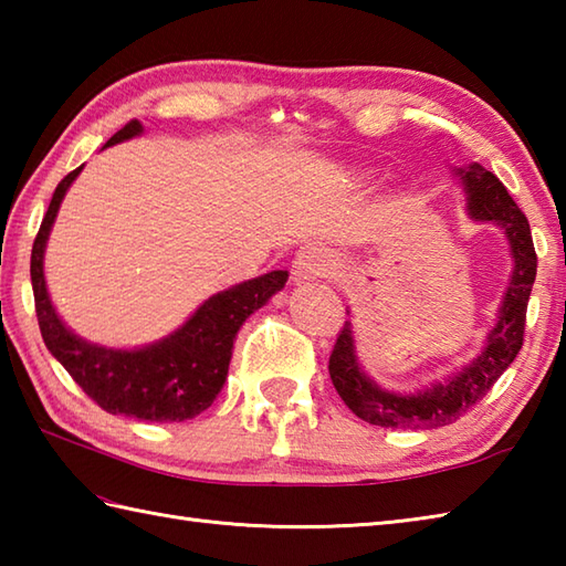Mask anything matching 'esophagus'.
I'll use <instances>...</instances> for the list:
<instances>
[{"label":"esophagus","mask_w":566,"mask_h":566,"mask_svg":"<svg viewBox=\"0 0 566 566\" xmlns=\"http://www.w3.org/2000/svg\"><path fill=\"white\" fill-rule=\"evenodd\" d=\"M328 255L323 248L316 245H304L302 250L294 255L292 262V282L294 284H304V282H314L318 276L328 272Z\"/></svg>","instance_id":"1"}]
</instances>
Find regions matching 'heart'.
Listing matches in <instances>:
<instances>
[{
  "mask_svg": "<svg viewBox=\"0 0 566 566\" xmlns=\"http://www.w3.org/2000/svg\"><path fill=\"white\" fill-rule=\"evenodd\" d=\"M359 179H367V177H365V175H363V177H359Z\"/></svg>",
  "mask_w": 566,
  "mask_h": 566,
  "instance_id": "1",
  "label": "heart"
}]
</instances>
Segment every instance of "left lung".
Returning a JSON list of instances; mask_svg holds the SVG:
<instances>
[{
	"mask_svg": "<svg viewBox=\"0 0 566 566\" xmlns=\"http://www.w3.org/2000/svg\"><path fill=\"white\" fill-rule=\"evenodd\" d=\"M464 191L467 213L472 221L494 223L509 240L511 252V280L503 292L494 328L486 333L482 353L469 359L467 365L444 375L440 381L413 394L381 389L363 369L357 359L353 323L345 321V328L335 340L328 371L333 387L350 411L381 428H440L450 426L467 413L476 401H482L496 379L511 367L515 355L523 347L525 311L537 274V255L533 248L531 223L499 182L496 175L484 170L479 163L454 167ZM350 316V311H347Z\"/></svg>",
	"mask_w": 566,
	"mask_h": 566,
	"instance_id": "8db88e82",
	"label": "left lung"
}]
</instances>
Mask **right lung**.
<instances>
[{
	"label": "right lung",
	"mask_w": 566,
	"mask_h": 566,
	"mask_svg": "<svg viewBox=\"0 0 566 566\" xmlns=\"http://www.w3.org/2000/svg\"><path fill=\"white\" fill-rule=\"evenodd\" d=\"M140 134L143 124L128 122L104 143V148L138 138ZM82 167L84 165L72 170L55 187L31 250V284L43 343L67 369V375L80 384L82 391L97 401L106 413L153 420V423H177V420L195 418L207 411L223 389L240 326L276 292L284 290L290 272L274 270L255 280L228 286L209 296L177 331L148 345L106 347L80 338L65 326L51 302L43 258L60 203Z\"/></svg>",
	"instance_id": "add662e5"
}]
</instances>
